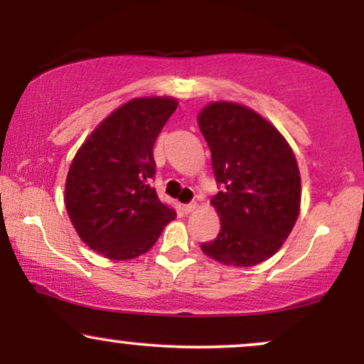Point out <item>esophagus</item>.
<instances>
[{"instance_id": "34e87169", "label": "esophagus", "mask_w": 364, "mask_h": 364, "mask_svg": "<svg viewBox=\"0 0 364 364\" xmlns=\"http://www.w3.org/2000/svg\"><path fill=\"white\" fill-rule=\"evenodd\" d=\"M196 208H198V203H195V202H191V203H186V205H183V210H185L186 214H190V212L196 210Z\"/></svg>"}]
</instances>
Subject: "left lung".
Wrapping results in <instances>:
<instances>
[{"mask_svg":"<svg viewBox=\"0 0 364 364\" xmlns=\"http://www.w3.org/2000/svg\"><path fill=\"white\" fill-rule=\"evenodd\" d=\"M198 127L223 188L210 200L220 231L202 243V252L229 267L269 260L299 215L301 176L294 152L270 121L243 104H207Z\"/></svg>","mask_w":364,"mask_h":364,"instance_id":"obj_1","label":"left lung"}]
</instances>
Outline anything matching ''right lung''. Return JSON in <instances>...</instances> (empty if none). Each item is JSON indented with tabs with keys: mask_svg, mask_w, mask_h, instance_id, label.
<instances>
[{
	"mask_svg": "<svg viewBox=\"0 0 364 364\" xmlns=\"http://www.w3.org/2000/svg\"><path fill=\"white\" fill-rule=\"evenodd\" d=\"M178 107L174 97H136L99 123L75 154L65 205L75 231L109 260H132L152 248L176 210L159 200L154 144Z\"/></svg>",
	"mask_w": 364,
	"mask_h": 364,
	"instance_id": "1",
	"label": "right lung"
}]
</instances>
